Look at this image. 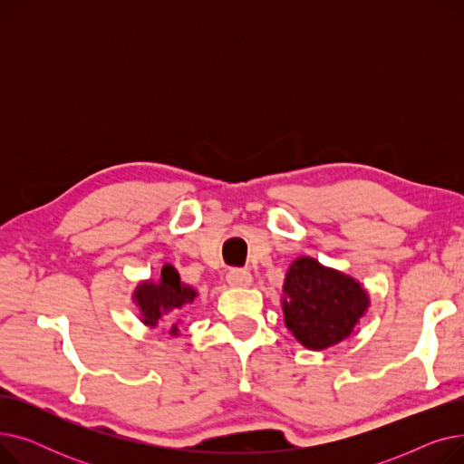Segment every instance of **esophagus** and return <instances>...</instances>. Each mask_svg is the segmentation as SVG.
Returning a JSON list of instances; mask_svg holds the SVG:
<instances>
[{"mask_svg":"<svg viewBox=\"0 0 464 464\" xmlns=\"http://www.w3.org/2000/svg\"><path fill=\"white\" fill-rule=\"evenodd\" d=\"M227 284L233 287H248L252 284V275L248 269H231L227 273Z\"/></svg>","mask_w":464,"mask_h":464,"instance_id":"1","label":"esophagus"}]
</instances>
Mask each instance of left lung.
Segmentation results:
<instances>
[{
    "mask_svg": "<svg viewBox=\"0 0 464 464\" xmlns=\"http://www.w3.org/2000/svg\"><path fill=\"white\" fill-rule=\"evenodd\" d=\"M284 294L285 325L308 350L343 343L371 304L357 280L312 257H299L289 265Z\"/></svg>",
    "mask_w": 464,
    "mask_h": 464,
    "instance_id": "obj_1",
    "label": "left lung"
}]
</instances>
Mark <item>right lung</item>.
I'll list each match as a JSON object with an SVG mask.
<instances>
[{"label": "right lung", "mask_w": 464, "mask_h": 464, "mask_svg": "<svg viewBox=\"0 0 464 464\" xmlns=\"http://www.w3.org/2000/svg\"><path fill=\"white\" fill-rule=\"evenodd\" d=\"M195 297H198V291L180 282L173 265H163L158 282H140L133 294V301L142 315L140 320L149 327H156L165 314L193 303ZM169 333L179 334V324H173Z\"/></svg>", "instance_id": "1"}]
</instances>
